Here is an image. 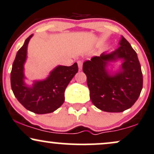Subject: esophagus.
Wrapping results in <instances>:
<instances>
[{
	"label": "esophagus",
	"instance_id": "34e87169",
	"mask_svg": "<svg viewBox=\"0 0 154 154\" xmlns=\"http://www.w3.org/2000/svg\"><path fill=\"white\" fill-rule=\"evenodd\" d=\"M77 64H78V67H79V70L82 69V61H77Z\"/></svg>",
	"mask_w": 154,
	"mask_h": 154
}]
</instances>
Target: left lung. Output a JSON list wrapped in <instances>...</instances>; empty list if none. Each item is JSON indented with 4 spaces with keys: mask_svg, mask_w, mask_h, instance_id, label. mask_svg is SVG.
Here are the masks:
<instances>
[{
    "mask_svg": "<svg viewBox=\"0 0 154 154\" xmlns=\"http://www.w3.org/2000/svg\"><path fill=\"white\" fill-rule=\"evenodd\" d=\"M111 54L93 56L83 63L90 97L93 105L106 112H122L132 106L143 88V74L137 54L124 37ZM123 58L122 70L111 76L105 69L109 61Z\"/></svg>",
    "mask_w": 154,
    "mask_h": 154,
    "instance_id": "left-lung-1",
    "label": "left lung"
}]
</instances>
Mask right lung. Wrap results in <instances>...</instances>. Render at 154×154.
<instances>
[{
    "label": "right lung",
    "mask_w": 154,
    "mask_h": 154,
    "mask_svg": "<svg viewBox=\"0 0 154 154\" xmlns=\"http://www.w3.org/2000/svg\"><path fill=\"white\" fill-rule=\"evenodd\" d=\"M32 37V35L26 39L17 52L11 72V85L17 99L25 109L38 114H48L63 103L65 89L78 72V66L77 63L70 66H57L46 79L35 82L31 88L27 87L23 81V70L27 45Z\"/></svg>",
    "instance_id": "1"
}]
</instances>
